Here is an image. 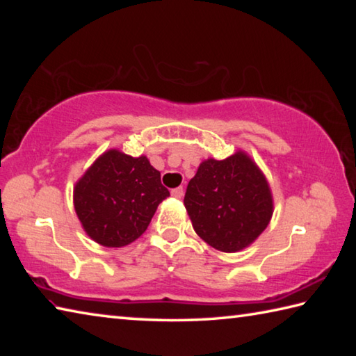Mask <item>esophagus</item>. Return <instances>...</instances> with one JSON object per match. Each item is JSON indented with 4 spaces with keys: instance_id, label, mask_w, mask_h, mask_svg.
<instances>
[{
    "instance_id": "obj_1",
    "label": "esophagus",
    "mask_w": 356,
    "mask_h": 356,
    "mask_svg": "<svg viewBox=\"0 0 356 356\" xmlns=\"http://www.w3.org/2000/svg\"><path fill=\"white\" fill-rule=\"evenodd\" d=\"M171 196L176 197V200H180V197L184 196V188H182V186H177V188L171 190Z\"/></svg>"
}]
</instances>
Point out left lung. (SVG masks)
<instances>
[{
  "mask_svg": "<svg viewBox=\"0 0 356 356\" xmlns=\"http://www.w3.org/2000/svg\"><path fill=\"white\" fill-rule=\"evenodd\" d=\"M184 204L195 232L222 252L250 246L273 215L268 180L243 150L225 160H204L186 186Z\"/></svg>",
  "mask_w": 356,
  "mask_h": 356,
  "instance_id": "left-lung-1",
  "label": "left lung"
}]
</instances>
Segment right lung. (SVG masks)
I'll return each instance as SVG.
<instances>
[{"instance_id":"right-lung-1","label":"right lung","mask_w":356,"mask_h":356,"mask_svg":"<svg viewBox=\"0 0 356 356\" xmlns=\"http://www.w3.org/2000/svg\"><path fill=\"white\" fill-rule=\"evenodd\" d=\"M170 196L146 155L118 149L102 154L74 186V207L84 232L106 248H122L146 231Z\"/></svg>"}]
</instances>
